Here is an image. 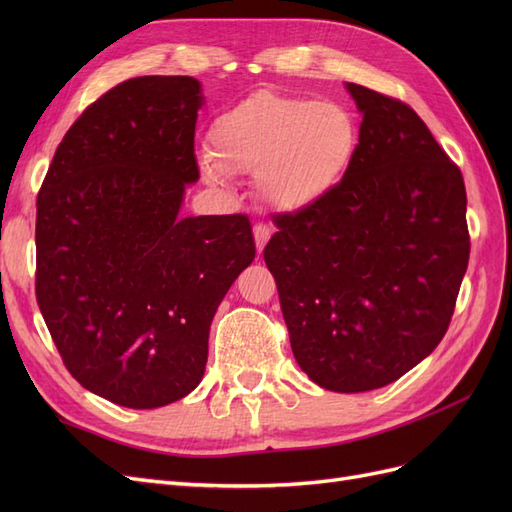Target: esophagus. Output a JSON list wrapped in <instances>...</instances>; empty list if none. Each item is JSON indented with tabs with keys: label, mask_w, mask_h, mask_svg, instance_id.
I'll use <instances>...</instances> for the list:
<instances>
[{
	"label": "esophagus",
	"mask_w": 512,
	"mask_h": 512,
	"mask_svg": "<svg viewBox=\"0 0 512 512\" xmlns=\"http://www.w3.org/2000/svg\"><path fill=\"white\" fill-rule=\"evenodd\" d=\"M269 237H271L269 226H265V224H256V226H254V241H256V250H258V252L265 250V245H267Z\"/></svg>",
	"instance_id": "esophagus-1"
}]
</instances>
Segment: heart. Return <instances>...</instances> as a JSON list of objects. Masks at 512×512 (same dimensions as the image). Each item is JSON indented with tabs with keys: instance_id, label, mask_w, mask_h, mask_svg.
Returning <instances> with one entry per match:
<instances>
[{
	"instance_id": "heart-1",
	"label": "heart",
	"mask_w": 512,
	"mask_h": 512,
	"mask_svg": "<svg viewBox=\"0 0 512 512\" xmlns=\"http://www.w3.org/2000/svg\"><path fill=\"white\" fill-rule=\"evenodd\" d=\"M207 181L256 175L269 205L305 209L333 192L359 149V128L344 106L273 91L241 100L213 121Z\"/></svg>"
}]
</instances>
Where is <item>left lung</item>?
<instances>
[{"label": "left lung", "instance_id": "left-lung-1", "mask_svg": "<svg viewBox=\"0 0 512 512\" xmlns=\"http://www.w3.org/2000/svg\"><path fill=\"white\" fill-rule=\"evenodd\" d=\"M363 115L344 179L275 215L265 262L292 354L316 384L363 393L433 352L468 269L466 185L425 121L397 98L346 85Z\"/></svg>", "mask_w": 512, "mask_h": 512}]
</instances>
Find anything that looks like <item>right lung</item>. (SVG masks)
I'll return each instance as SVG.
<instances>
[{
    "mask_svg": "<svg viewBox=\"0 0 512 512\" xmlns=\"http://www.w3.org/2000/svg\"><path fill=\"white\" fill-rule=\"evenodd\" d=\"M192 76L108 89L59 143L36 200V299L66 369L113 404L151 410L203 380L209 327L252 265L250 218H179L198 179Z\"/></svg>",
    "mask_w": 512,
    "mask_h": 512,
    "instance_id": "1",
    "label": "right lung"
}]
</instances>
